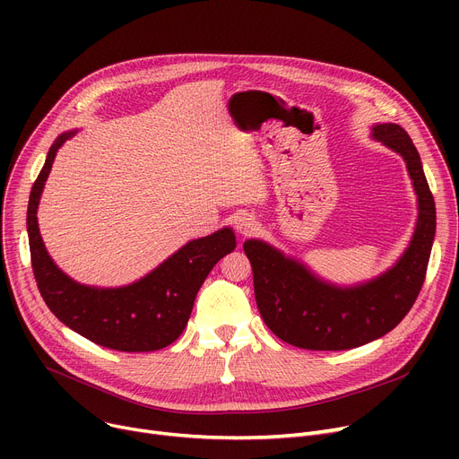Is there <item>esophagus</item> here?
Returning <instances> with one entry per match:
<instances>
[{
    "mask_svg": "<svg viewBox=\"0 0 459 459\" xmlns=\"http://www.w3.org/2000/svg\"><path fill=\"white\" fill-rule=\"evenodd\" d=\"M256 229V221H255V217H251V215H247V213H244V215H239L238 220H236V230L242 234V236H249V234H253V230Z\"/></svg>",
    "mask_w": 459,
    "mask_h": 459,
    "instance_id": "obj_1",
    "label": "esophagus"
}]
</instances>
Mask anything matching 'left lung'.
<instances>
[{"label":"left lung","mask_w":459,"mask_h":459,"mask_svg":"<svg viewBox=\"0 0 459 459\" xmlns=\"http://www.w3.org/2000/svg\"><path fill=\"white\" fill-rule=\"evenodd\" d=\"M374 139L405 160L419 197V220L411 244L389 272L370 282L341 288L324 282L301 262L286 258L260 239L244 244L253 268L260 316L288 344L315 351L368 344L393 331L420 294L436 236V203L420 156L407 132L398 125H377Z\"/></svg>","instance_id":"left-lung-1"}]
</instances>
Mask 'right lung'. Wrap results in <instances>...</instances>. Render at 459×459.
<instances>
[{"label": "right lung", "instance_id": "right-lung-1", "mask_svg": "<svg viewBox=\"0 0 459 459\" xmlns=\"http://www.w3.org/2000/svg\"><path fill=\"white\" fill-rule=\"evenodd\" d=\"M66 132L48 151L31 187L28 234L33 275L48 308L72 331L117 351H154L182 334L199 288L212 268L236 247L230 229L193 239L141 281L123 288H94L66 277L48 255L37 223L39 199Z\"/></svg>", "mask_w": 459, "mask_h": 459}]
</instances>
